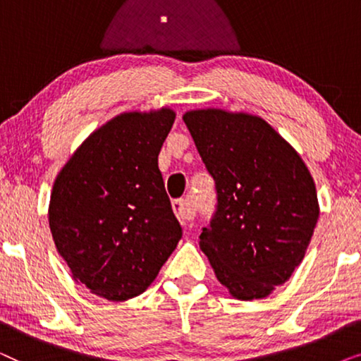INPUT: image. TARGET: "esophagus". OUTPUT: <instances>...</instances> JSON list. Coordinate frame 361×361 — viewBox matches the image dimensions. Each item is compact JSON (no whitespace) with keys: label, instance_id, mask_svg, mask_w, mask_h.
Segmentation results:
<instances>
[{"label":"esophagus","instance_id":"34e87169","mask_svg":"<svg viewBox=\"0 0 361 361\" xmlns=\"http://www.w3.org/2000/svg\"><path fill=\"white\" fill-rule=\"evenodd\" d=\"M172 210H174L177 220H179L182 225L189 224V221L194 220V216H195L194 204H192V202H189V200H185V199L172 200Z\"/></svg>","mask_w":361,"mask_h":361}]
</instances>
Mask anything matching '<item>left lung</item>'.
Masks as SVG:
<instances>
[{
	"label": "left lung",
	"mask_w": 361,
	"mask_h": 361,
	"mask_svg": "<svg viewBox=\"0 0 361 361\" xmlns=\"http://www.w3.org/2000/svg\"><path fill=\"white\" fill-rule=\"evenodd\" d=\"M182 118L216 189L200 248L233 298L263 299L290 278L307 251L319 220L312 176L263 118L219 108Z\"/></svg>",
	"instance_id": "left-lung-1"
}]
</instances>
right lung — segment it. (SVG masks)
Masks as SVG:
<instances>
[{"mask_svg": "<svg viewBox=\"0 0 361 361\" xmlns=\"http://www.w3.org/2000/svg\"><path fill=\"white\" fill-rule=\"evenodd\" d=\"M176 113H121L78 146L54 182L49 226L75 283L108 300L149 288L182 238L157 156Z\"/></svg>", "mask_w": 361, "mask_h": 361, "instance_id": "obj_1", "label": "right lung"}]
</instances>
